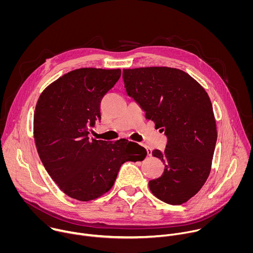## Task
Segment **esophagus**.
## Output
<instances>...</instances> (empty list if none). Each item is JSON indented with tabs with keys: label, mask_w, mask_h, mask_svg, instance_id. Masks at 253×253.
<instances>
[{
	"label": "esophagus",
	"mask_w": 253,
	"mask_h": 253,
	"mask_svg": "<svg viewBox=\"0 0 253 253\" xmlns=\"http://www.w3.org/2000/svg\"><path fill=\"white\" fill-rule=\"evenodd\" d=\"M146 150H147V154H148L149 156H151V155H152V150H151L149 147H146Z\"/></svg>",
	"instance_id": "1"
}]
</instances>
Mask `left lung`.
I'll return each mask as SVG.
<instances>
[{
  "mask_svg": "<svg viewBox=\"0 0 253 253\" xmlns=\"http://www.w3.org/2000/svg\"><path fill=\"white\" fill-rule=\"evenodd\" d=\"M123 80L146 119L168 138L163 152L152 151L165 167L149 181L151 192L168 204L187 202L206 182L217 140L207 92L184 71L170 67L123 69Z\"/></svg>",
  "mask_w": 253,
  "mask_h": 253,
  "instance_id": "obj_1",
  "label": "left lung"
}]
</instances>
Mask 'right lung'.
Here are the masks:
<instances>
[{"label":"right lung","instance_id":"1","mask_svg":"<svg viewBox=\"0 0 253 253\" xmlns=\"http://www.w3.org/2000/svg\"><path fill=\"white\" fill-rule=\"evenodd\" d=\"M120 76V69H76L47 86L36 104L38 154L51 178L71 198H99L112 188L124 162L142 161L147 155L145 148L128 140L112 143L88 136L101 119L103 97Z\"/></svg>","mask_w":253,"mask_h":253}]
</instances>
